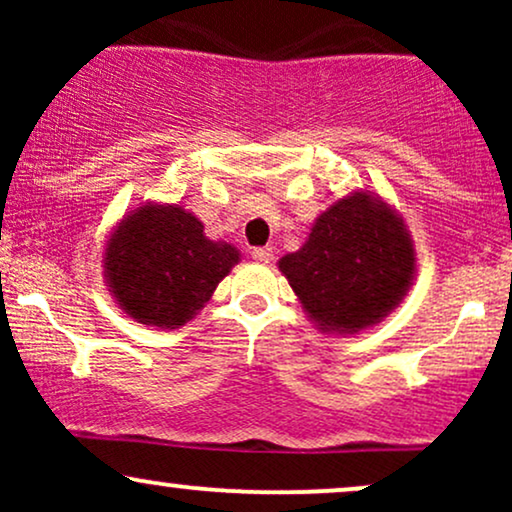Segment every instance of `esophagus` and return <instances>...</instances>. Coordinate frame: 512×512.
<instances>
[{"instance_id": "esophagus-1", "label": "esophagus", "mask_w": 512, "mask_h": 512, "mask_svg": "<svg viewBox=\"0 0 512 512\" xmlns=\"http://www.w3.org/2000/svg\"><path fill=\"white\" fill-rule=\"evenodd\" d=\"M252 260L257 262H272V248H252Z\"/></svg>"}]
</instances>
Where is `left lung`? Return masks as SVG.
<instances>
[{
  "label": "left lung",
  "instance_id": "1",
  "mask_svg": "<svg viewBox=\"0 0 512 512\" xmlns=\"http://www.w3.org/2000/svg\"><path fill=\"white\" fill-rule=\"evenodd\" d=\"M414 260L404 223L380 199L356 195L325 211L279 269L320 330L358 332L402 301Z\"/></svg>",
  "mask_w": 512,
  "mask_h": 512
}]
</instances>
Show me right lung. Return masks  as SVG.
<instances>
[{
    "instance_id": "obj_1",
    "label": "right lung",
    "mask_w": 512,
    "mask_h": 512,
    "mask_svg": "<svg viewBox=\"0 0 512 512\" xmlns=\"http://www.w3.org/2000/svg\"><path fill=\"white\" fill-rule=\"evenodd\" d=\"M238 262L233 245L214 243L180 207H142L122 221L105 250L117 303L134 320L185 325Z\"/></svg>"
}]
</instances>
